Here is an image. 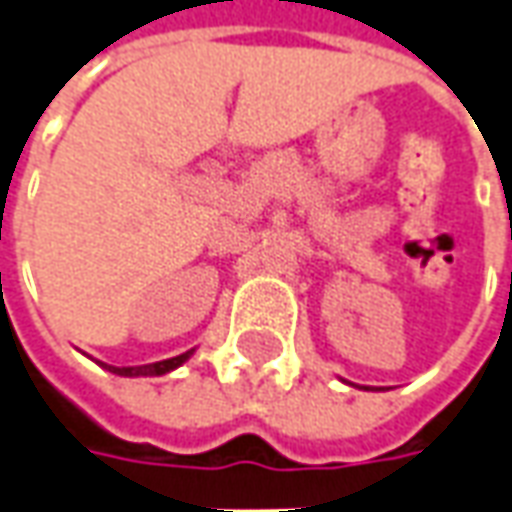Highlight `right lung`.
Listing matches in <instances>:
<instances>
[{"label": "right lung", "instance_id": "add662e5", "mask_svg": "<svg viewBox=\"0 0 512 512\" xmlns=\"http://www.w3.org/2000/svg\"><path fill=\"white\" fill-rule=\"evenodd\" d=\"M192 357V351H186L181 357L164 359V362H153V365H136V368H114V365H105L111 373H119V376H164L169 370H175L178 365H183L186 359Z\"/></svg>", "mask_w": 512, "mask_h": 512}]
</instances>
